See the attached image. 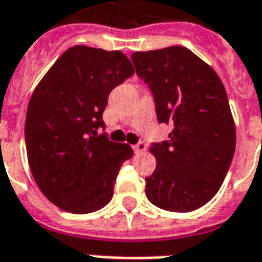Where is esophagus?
<instances>
[{
	"label": "esophagus",
	"instance_id": "esophagus-1",
	"mask_svg": "<svg viewBox=\"0 0 262 262\" xmlns=\"http://www.w3.org/2000/svg\"><path fill=\"white\" fill-rule=\"evenodd\" d=\"M133 150H135V153H143V151H146V144L143 142H139L133 146Z\"/></svg>",
	"mask_w": 262,
	"mask_h": 262
}]
</instances>
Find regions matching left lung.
<instances>
[{
  "mask_svg": "<svg viewBox=\"0 0 262 262\" xmlns=\"http://www.w3.org/2000/svg\"><path fill=\"white\" fill-rule=\"evenodd\" d=\"M150 88L160 123L174 129L153 143L156 170L146 196L157 208L191 212L208 203L225 181L236 148V127L219 75L182 46L132 54Z\"/></svg>",
  "mask_w": 262,
  "mask_h": 262,
  "instance_id": "8db88e82",
  "label": "left lung"
}]
</instances>
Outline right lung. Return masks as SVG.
<instances>
[{
    "instance_id": "right-lung-1",
    "label": "right lung",
    "mask_w": 262,
    "mask_h": 262,
    "mask_svg": "<svg viewBox=\"0 0 262 262\" xmlns=\"http://www.w3.org/2000/svg\"><path fill=\"white\" fill-rule=\"evenodd\" d=\"M135 69L119 50L73 46L37 84L28 105L25 142L37 187L71 213H91L112 199L129 144L111 142L102 114L111 91Z\"/></svg>"
}]
</instances>
